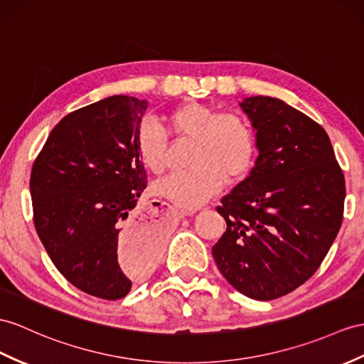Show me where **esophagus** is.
<instances>
[{
    "instance_id": "esophagus-1",
    "label": "esophagus",
    "mask_w": 364,
    "mask_h": 364,
    "mask_svg": "<svg viewBox=\"0 0 364 364\" xmlns=\"http://www.w3.org/2000/svg\"><path fill=\"white\" fill-rule=\"evenodd\" d=\"M191 215H193L191 211H181V213H179L181 218H183V216H191Z\"/></svg>"
}]
</instances>
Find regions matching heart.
<instances>
[{
    "instance_id": "obj_1",
    "label": "heart",
    "mask_w": 364,
    "mask_h": 364,
    "mask_svg": "<svg viewBox=\"0 0 364 364\" xmlns=\"http://www.w3.org/2000/svg\"><path fill=\"white\" fill-rule=\"evenodd\" d=\"M165 128L176 140L191 141L187 166L157 181L154 191L182 210H196L224 183L242 181L250 173L256 144L242 117L202 103H185L166 112ZM136 149L148 171L162 174L168 165V135L161 123L145 119L136 132Z\"/></svg>"
}]
</instances>
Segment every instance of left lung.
Instances as JSON below:
<instances>
[{"label":"left lung","mask_w":364,"mask_h":364,"mask_svg":"<svg viewBox=\"0 0 364 364\" xmlns=\"http://www.w3.org/2000/svg\"><path fill=\"white\" fill-rule=\"evenodd\" d=\"M256 131L255 166L220 199L225 233L211 253L242 295L269 301L312 277L341 227L344 176L327 132L273 97L239 103Z\"/></svg>","instance_id":"obj_1"}]
</instances>
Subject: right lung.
<instances>
[{
  "label": "right lung",
  "instance_id": "1",
  "mask_svg": "<svg viewBox=\"0 0 364 364\" xmlns=\"http://www.w3.org/2000/svg\"><path fill=\"white\" fill-rule=\"evenodd\" d=\"M148 102L112 95L61 119L31 173L33 224L58 272L120 299L154 269L162 233L136 211L146 171L136 132Z\"/></svg>",
  "mask_w": 364,
  "mask_h": 364
}]
</instances>
